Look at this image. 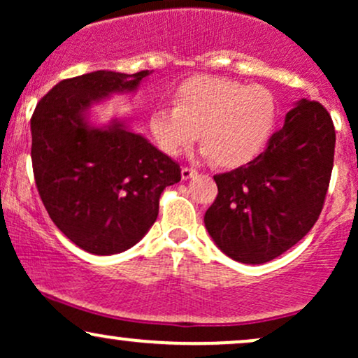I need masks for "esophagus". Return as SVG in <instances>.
I'll use <instances>...</instances> for the list:
<instances>
[{
  "label": "esophagus",
  "instance_id": "obj_1",
  "mask_svg": "<svg viewBox=\"0 0 358 358\" xmlns=\"http://www.w3.org/2000/svg\"><path fill=\"white\" fill-rule=\"evenodd\" d=\"M196 173H199V171H196L195 168H188V166H183V168H182V178H183V180L193 178V176H195Z\"/></svg>",
  "mask_w": 358,
  "mask_h": 358
}]
</instances>
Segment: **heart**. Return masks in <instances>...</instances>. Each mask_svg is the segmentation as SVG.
<instances>
[{
  "label": "heart",
  "instance_id": "heart-1",
  "mask_svg": "<svg viewBox=\"0 0 358 358\" xmlns=\"http://www.w3.org/2000/svg\"><path fill=\"white\" fill-rule=\"evenodd\" d=\"M278 122V102L262 85L195 76L175 90V106H156L150 129L166 155H180L199 138L213 165H245L264 150Z\"/></svg>",
  "mask_w": 358,
  "mask_h": 358
}]
</instances>
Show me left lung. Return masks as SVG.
Masks as SVG:
<instances>
[{"mask_svg": "<svg viewBox=\"0 0 358 358\" xmlns=\"http://www.w3.org/2000/svg\"><path fill=\"white\" fill-rule=\"evenodd\" d=\"M334 155L328 110L299 101L257 158L213 176L219 193L203 222L217 248L244 264H262L293 248L322 213Z\"/></svg>", "mask_w": 358, "mask_h": 358, "instance_id": "1", "label": "left lung"}]
</instances>
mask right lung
Here are the masks:
<instances>
[{"label":"right lung","mask_w":358,"mask_h":358,"mask_svg":"<svg viewBox=\"0 0 358 358\" xmlns=\"http://www.w3.org/2000/svg\"><path fill=\"white\" fill-rule=\"evenodd\" d=\"M150 71H97L59 82L31 116V165L53 224L97 256L133 248L158 217L159 196L182 180L180 165L114 119L92 127L85 110L131 92Z\"/></svg>","instance_id":"add662e5"}]
</instances>
